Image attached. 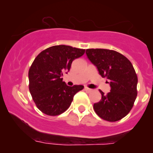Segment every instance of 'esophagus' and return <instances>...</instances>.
Returning <instances> with one entry per match:
<instances>
[{"label": "esophagus", "instance_id": "obj_1", "mask_svg": "<svg viewBox=\"0 0 153 153\" xmlns=\"http://www.w3.org/2000/svg\"><path fill=\"white\" fill-rule=\"evenodd\" d=\"M85 90L86 91H91V88H88V87H85Z\"/></svg>", "mask_w": 153, "mask_h": 153}]
</instances>
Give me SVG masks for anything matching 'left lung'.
<instances>
[{"label":"left lung","mask_w":153,"mask_h":153,"mask_svg":"<svg viewBox=\"0 0 153 153\" xmlns=\"http://www.w3.org/2000/svg\"><path fill=\"white\" fill-rule=\"evenodd\" d=\"M85 53L101 76L109 81L111 88L107 95L100 91L102 99L94 104V110L104 120H120L132 109L137 96L138 78L132 63L113 50L91 48Z\"/></svg>","instance_id":"1"}]
</instances>
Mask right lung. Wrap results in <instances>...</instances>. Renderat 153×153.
Returning a JSON list of instances; mask_svg holds the SVG:
<instances>
[{
  "label": "right lung",
  "mask_w": 153,
  "mask_h": 153,
  "mask_svg": "<svg viewBox=\"0 0 153 153\" xmlns=\"http://www.w3.org/2000/svg\"><path fill=\"white\" fill-rule=\"evenodd\" d=\"M85 49L68 45H55L40 53L28 71L29 90L40 111L48 115H58L71 105L74 95L83 85L68 86L62 81L72 62L85 54Z\"/></svg>",
  "instance_id": "obj_1"
}]
</instances>
